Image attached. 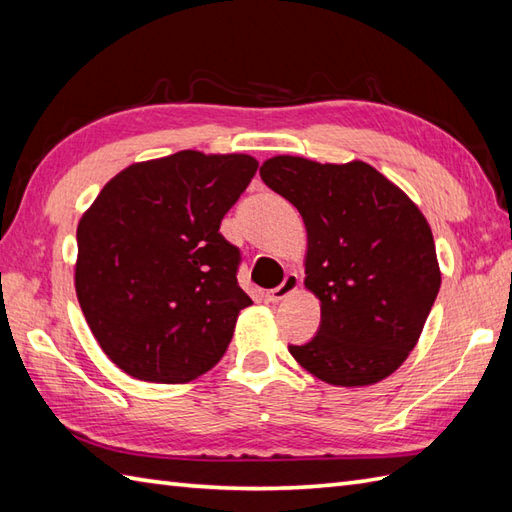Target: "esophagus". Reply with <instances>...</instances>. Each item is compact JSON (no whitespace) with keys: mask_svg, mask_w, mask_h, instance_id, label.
<instances>
[{"mask_svg":"<svg viewBox=\"0 0 512 512\" xmlns=\"http://www.w3.org/2000/svg\"><path fill=\"white\" fill-rule=\"evenodd\" d=\"M297 288H299V275L297 273H288L284 277V281H281L277 288L266 292V297H268V301H273V303L284 301L286 297L292 295V292H297Z\"/></svg>","mask_w":512,"mask_h":512,"instance_id":"obj_1","label":"esophagus"}]
</instances>
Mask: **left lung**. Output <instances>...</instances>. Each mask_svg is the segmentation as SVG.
<instances>
[{
	"mask_svg": "<svg viewBox=\"0 0 512 512\" xmlns=\"http://www.w3.org/2000/svg\"><path fill=\"white\" fill-rule=\"evenodd\" d=\"M297 206L308 233L306 288L321 325L295 361L336 387L394 374L416 347L440 290L431 226L409 195L361 160L332 165L275 156L259 167Z\"/></svg>",
	"mask_w": 512,
	"mask_h": 512,
	"instance_id": "8db88e82",
	"label": "left lung"
}]
</instances>
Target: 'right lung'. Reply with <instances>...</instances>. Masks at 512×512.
<instances>
[{"label":"right lung","mask_w":512,"mask_h":512,"mask_svg":"<svg viewBox=\"0 0 512 512\" xmlns=\"http://www.w3.org/2000/svg\"><path fill=\"white\" fill-rule=\"evenodd\" d=\"M246 154L184 149L134 162L76 228L74 288L94 339L147 383H189L220 361L250 297L220 224L253 180Z\"/></svg>","instance_id":"obj_1"}]
</instances>
